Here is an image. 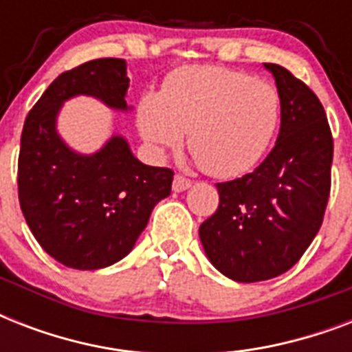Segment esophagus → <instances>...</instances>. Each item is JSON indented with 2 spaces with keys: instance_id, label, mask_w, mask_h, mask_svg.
Returning <instances> with one entry per match:
<instances>
[{
  "instance_id": "obj_1",
  "label": "esophagus",
  "mask_w": 352,
  "mask_h": 352,
  "mask_svg": "<svg viewBox=\"0 0 352 352\" xmlns=\"http://www.w3.org/2000/svg\"><path fill=\"white\" fill-rule=\"evenodd\" d=\"M190 186H192V181L186 179V177H182V175L173 177V192H184V190H188Z\"/></svg>"
}]
</instances>
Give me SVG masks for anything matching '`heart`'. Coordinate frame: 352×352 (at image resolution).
I'll return each mask as SVG.
<instances>
[{"label":"heart","mask_w":352,"mask_h":352,"mask_svg":"<svg viewBox=\"0 0 352 352\" xmlns=\"http://www.w3.org/2000/svg\"><path fill=\"white\" fill-rule=\"evenodd\" d=\"M138 129L155 155L188 148L210 175H243L259 162L279 120L272 85L241 71L192 65L138 102Z\"/></svg>","instance_id":"heart-1"}]
</instances>
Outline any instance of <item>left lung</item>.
<instances>
[{
    "label": "left lung",
    "instance_id": "8db88e82",
    "mask_svg": "<svg viewBox=\"0 0 352 352\" xmlns=\"http://www.w3.org/2000/svg\"><path fill=\"white\" fill-rule=\"evenodd\" d=\"M265 69L281 104L276 146L252 173L215 184L219 206L199 228L210 263L239 283L294 267L322 226L331 193L334 148L322 102L278 63Z\"/></svg>",
    "mask_w": 352,
    "mask_h": 352
}]
</instances>
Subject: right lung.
Wrapping results in <instances>:
<instances>
[{"label":"right lung","instance_id":"add662e5","mask_svg":"<svg viewBox=\"0 0 352 352\" xmlns=\"http://www.w3.org/2000/svg\"><path fill=\"white\" fill-rule=\"evenodd\" d=\"M127 87L124 60H91L60 74L25 118L19 206L41 248L69 268L96 270L120 261L155 204L171 193L173 171L142 164L120 135L91 155L71 149L58 135L63 102L87 95L127 111Z\"/></svg>","mask_w":352,"mask_h":352}]
</instances>
